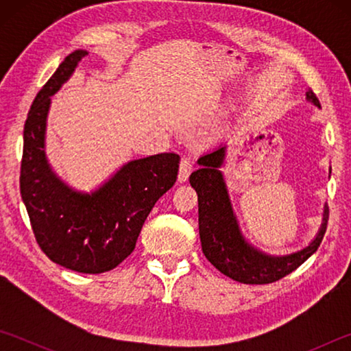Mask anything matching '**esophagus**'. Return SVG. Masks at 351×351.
I'll return each mask as SVG.
<instances>
[{
    "mask_svg": "<svg viewBox=\"0 0 351 351\" xmlns=\"http://www.w3.org/2000/svg\"><path fill=\"white\" fill-rule=\"evenodd\" d=\"M193 169V164L190 161V158H182L180 164V173H178V181L186 182L189 180L190 171Z\"/></svg>",
    "mask_w": 351,
    "mask_h": 351,
    "instance_id": "34e87169",
    "label": "esophagus"
}]
</instances>
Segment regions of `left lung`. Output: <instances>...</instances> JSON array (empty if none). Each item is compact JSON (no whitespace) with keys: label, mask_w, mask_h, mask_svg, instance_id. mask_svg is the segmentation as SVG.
<instances>
[{"label":"left lung","mask_w":351,"mask_h":351,"mask_svg":"<svg viewBox=\"0 0 351 351\" xmlns=\"http://www.w3.org/2000/svg\"><path fill=\"white\" fill-rule=\"evenodd\" d=\"M306 100L320 108L319 99L311 90ZM226 145L218 147L198 159L201 167L190 175V186L198 195V224L201 247L206 258L235 282L246 285L272 283L288 276L317 251L328 223V207H324V218L319 232L310 245L287 255H269L247 243L241 234L221 173Z\"/></svg>","instance_id":"left-lung-1"}]
</instances>
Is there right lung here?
I'll list each match as a JSON object with an SVG mask.
<instances>
[{
    "label": "right lung",
    "instance_id": "add662e5",
    "mask_svg": "<svg viewBox=\"0 0 351 351\" xmlns=\"http://www.w3.org/2000/svg\"><path fill=\"white\" fill-rule=\"evenodd\" d=\"M85 56L83 49L71 52L29 110L20 190L41 251L63 268L100 274L133 252L148 213L176 182L180 156L161 153L134 159L91 193L74 190L56 175L45 150L51 96Z\"/></svg>",
    "mask_w": 351,
    "mask_h": 351
}]
</instances>
